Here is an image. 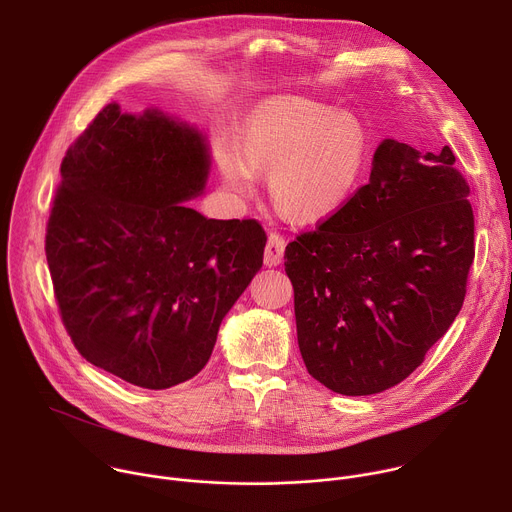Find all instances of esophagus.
<instances>
[{"mask_svg":"<svg viewBox=\"0 0 512 512\" xmlns=\"http://www.w3.org/2000/svg\"><path fill=\"white\" fill-rule=\"evenodd\" d=\"M285 245H287V241H285V237H283V235H279V233H271V235H269V239H267V245H265V257H263L265 265H269V267L279 265V263L283 261Z\"/></svg>","mask_w":512,"mask_h":512,"instance_id":"34e87169","label":"esophagus"}]
</instances>
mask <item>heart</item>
Instances as JSON below:
<instances>
[{
  "mask_svg": "<svg viewBox=\"0 0 512 512\" xmlns=\"http://www.w3.org/2000/svg\"><path fill=\"white\" fill-rule=\"evenodd\" d=\"M239 152L221 156L229 190L249 196L255 172H269L275 206L294 221L320 223L338 214L362 186L371 141L350 113L302 97H277L253 111Z\"/></svg>",
  "mask_w": 512,
  "mask_h": 512,
  "instance_id": "1",
  "label": "heart"
}]
</instances>
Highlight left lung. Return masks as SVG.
<instances>
[{"label":"left lung","mask_w":512,"mask_h":512,"mask_svg":"<svg viewBox=\"0 0 512 512\" xmlns=\"http://www.w3.org/2000/svg\"><path fill=\"white\" fill-rule=\"evenodd\" d=\"M456 156L385 139L369 182L285 247L308 373L340 395L407 379L456 320L474 263L470 186Z\"/></svg>","instance_id":"obj_1"}]
</instances>
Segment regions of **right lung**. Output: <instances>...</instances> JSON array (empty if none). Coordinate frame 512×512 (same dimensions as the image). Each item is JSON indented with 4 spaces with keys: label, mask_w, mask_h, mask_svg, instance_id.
<instances>
[{
    "label": "right lung",
    "mask_w": 512,
    "mask_h": 512,
    "mask_svg": "<svg viewBox=\"0 0 512 512\" xmlns=\"http://www.w3.org/2000/svg\"><path fill=\"white\" fill-rule=\"evenodd\" d=\"M206 174L198 131L115 103L62 158L44 245L60 320L83 358L135 387L198 375L263 265L259 221H214L182 204Z\"/></svg>",
    "instance_id": "right-lung-1"
}]
</instances>
